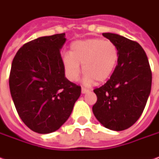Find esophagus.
I'll list each match as a JSON object with an SVG mask.
<instances>
[{
	"label": "esophagus",
	"mask_w": 159,
	"mask_h": 159,
	"mask_svg": "<svg viewBox=\"0 0 159 159\" xmlns=\"http://www.w3.org/2000/svg\"><path fill=\"white\" fill-rule=\"evenodd\" d=\"M89 92V89H87L86 87H82L81 88V93H86Z\"/></svg>",
	"instance_id": "34e87169"
}]
</instances>
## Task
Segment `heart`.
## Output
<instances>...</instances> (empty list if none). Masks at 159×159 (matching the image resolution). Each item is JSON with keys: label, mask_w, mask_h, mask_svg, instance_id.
I'll list each match as a JSON object with an SVG mask.
<instances>
[{"label": "heart", "mask_w": 159, "mask_h": 159, "mask_svg": "<svg viewBox=\"0 0 159 159\" xmlns=\"http://www.w3.org/2000/svg\"><path fill=\"white\" fill-rule=\"evenodd\" d=\"M119 60V50L115 43L102 38L75 41L70 46V53L62 57L66 76L76 81L81 72H86L84 81L90 84L95 80L105 81L113 74Z\"/></svg>", "instance_id": "obj_1"}]
</instances>
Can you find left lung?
Here are the masks:
<instances>
[{"label":"left lung","mask_w":159,"mask_h":159,"mask_svg":"<svg viewBox=\"0 0 159 159\" xmlns=\"http://www.w3.org/2000/svg\"><path fill=\"white\" fill-rule=\"evenodd\" d=\"M116 43L119 60L110 79L93 92V112L107 129L121 131L141 116L152 89V74L146 53L138 43L117 34L103 33Z\"/></svg>","instance_id":"8db88e82"}]
</instances>
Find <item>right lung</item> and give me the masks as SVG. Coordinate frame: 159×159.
<instances>
[{
    "mask_svg": "<svg viewBox=\"0 0 159 159\" xmlns=\"http://www.w3.org/2000/svg\"><path fill=\"white\" fill-rule=\"evenodd\" d=\"M66 34L26 43L14 57L9 89L24 124L33 131H56L69 118L81 87L65 77L60 49Z\"/></svg>",
    "mask_w": 159,
    "mask_h": 159,
    "instance_id": "add662e5",
    "label": "right lung"
}]
</instances>
